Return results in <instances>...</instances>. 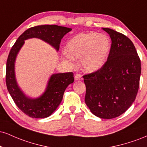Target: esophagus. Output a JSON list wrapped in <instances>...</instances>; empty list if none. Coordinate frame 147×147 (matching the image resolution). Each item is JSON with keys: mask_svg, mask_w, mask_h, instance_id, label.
<instances>
[{"mask_svg": "<svg viewBox=\"0 0 147 147\" xmlns=\"http://www.w3.org/2000/svg\"><path fill=\"white\" fill-rule=\"evenodd\" d=\"M75 80H81L82 79V75L80 74H76L75 76Z\"/></svg>", "mask_w": 147, "mask_h": 147, "instance_id": "34e87169", "label": "esophagus"}]
</instances>
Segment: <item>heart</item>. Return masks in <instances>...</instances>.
<instances>
[{"label":"heart","mask_w":147,"mask_h":147,"mask_svg":"<svg viewBox=\"0 0 147 147\" xmlns=\"http://www.w3.org/2000/svg\"><path fill=\"white\" fill-rule=\"evenodd\" d=\"M111 48V41L106 35L96 32L76 35L67 43L64 59L70 64L75 59H81V67L88 72H95L105 63Z\"/></svg>","instance_id":"obj_1"}]
</instances>
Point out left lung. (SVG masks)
Returning <instances> with one entry per match:
<instances>
[{"label":"left lung","instance_id":"obj_1","mask_svg":"<svg viewBox=\"0 0 147 147\" xmlns=\"http://www.w3.org/2000/svg\"><path fill=\"white\" fill-rule=\"evenodd\" d=\"M111 46L107 61L97 71L83 76L85 102L92 113L103 119H113L124 113L137 96L141 62L133 42L110 28Z\"/></svg>","mask_w":147,"mask_h":147}]
</instances>
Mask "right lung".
Returning a JSON list of instances; mask_svg holds the SVG:
<instances>
[{
    "label": "right lung",
    "instance_id": "1",
    "mask_svg": "<svg viewBox=\"0 0 147 147\" xmlns=\"http://www.w3.org/2000/svg\"><path fill=\"white\" fill-rule=\"evenodd\" d=\"M70 31V28L56 25L32 27L18 37L10 50L6 64L7 88L18 109L30 117H47L56 110L63 99L65 88L73 83L74 75L73 72L54 74L49 80L44 93L37 99H30L23 93L16 83L14 73L16 55L24 44L25 40L30 38H41L59 50L62 38Z\"/></svg>",
    "mask_w": 147,
    "mask_h": 147
}]
</instances>
